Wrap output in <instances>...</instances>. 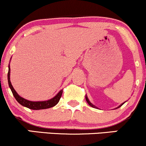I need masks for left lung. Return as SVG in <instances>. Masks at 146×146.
<instances>
[{
    "label": "left lung",
    "instance_id": "8db88e82",
    "mask_svg": "<svg viewBox=\"0 0 146 146\" xmlns=\"http://www.w3.org/2000/svg\"><path fill=\"white\" fill-rule=\"evenodd\" d=\"M86 101H87V102H88V104H89V105H90V106H91V107H92V108H96V106H94V105H92V104H91V103H90V101H89V99H88V96H86ZM124 103H125V102H124ZM124 103H123V104H124ZM123 104H121V105H120V106H119V107H118V108H120V107H121V106H123Z\"/></svg>",
    "mask_w": 146,
    "mask_h": 146
}]
</instances>
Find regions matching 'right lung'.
<instances>
[{"instance_id": "obj_1", "label": "right lung", "mask_w": 146, "mask_h": 146, "mask_svg": "<svg viewBox=\"0 0 146 146\" xmlns=\"http://www.w3.org/2000/svg\"><path fill=\"white\" fill-rule=\"evenodd\" d=\"M8 68H9V70H8V74H7L8 84H9V88H10L11 92H12L13 95H14V96L15 97L16 100L21 105V106L32 110H42V109H47V108H52L58 104V101H59V100L60 99V97H61L62 96L63 90H60L59 92L54 97H53L51 99L47 100V101H29V100H27L24 99V98L21 97V96H19V95L18 94V93L16 92L15 90L14 89V88H13L12 85H11V83L10 68H9V65Z\"/></svg>"}]
</instances>
